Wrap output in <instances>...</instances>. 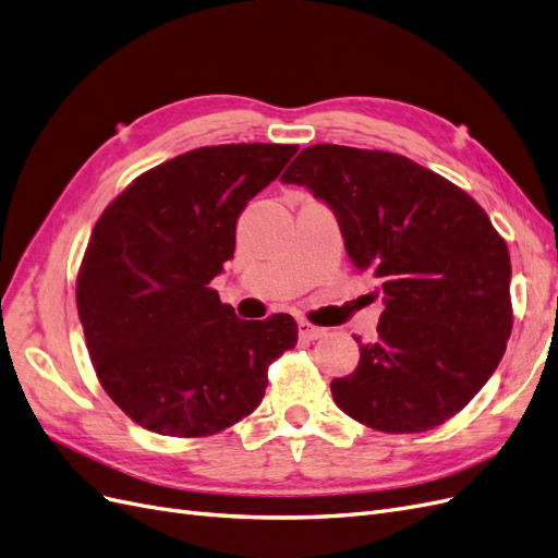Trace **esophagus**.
<instances>
[{
    "instance_id": "esophagus-1",
    "label": "esophagus",
    "mask_w": 558,
    "mask_h": 558,
    "mask_svg": "<svg viewBox=\"0 0 558 558\" xmlns=\"http://www.w3.org/2000/svg\"><path fill=\"white\" fill-rule=\"evenodd\" d=\"M298 330H300V337L302 340H318V337H324L326 330L318 328V326H312L307 324V320H300L298 324Z\"/></svg>"
}]
</instances>
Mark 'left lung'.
<instances>
[{
    "label": "left lung",
    "instance_id": "8db88e82",
    "mask_svg": "<svg viewBox=\"0 0 558 558\" xmlns=\"http://www.w3.org/2000/svg\"><path fill=\"white\" fill-rule=\"evenodd\" d=\"M324 199L353 267L379 281L377 340L337 408L381 433H424L459 414L498 367L512 332L510 253L486 211L414 160L314 144L281 174Z\"/></svg>",
    "mask_w": 558,
    "mask_h": 558
}]
</instances>
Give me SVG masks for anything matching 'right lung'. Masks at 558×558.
Returning a JSON list of instances; mask_svg holds the SVG:
<instances>
[{
  "label": "right lung",
  "instance_id": "right-lung-1",
  "mask_svg": "<svg viewBox=\"0 0 558 558\" xmlns=\"http://www.w3.org/2000/svg\"><path fill=\"white\" fill-rule=\"evenodd\" d=\"M295 144L202 146L134 179L97 218L76 277L93 367L134 424L205 437L258 408L298 342L291 314L242 320L211 289L246 202Z\"/></svg>",
  "mask_w": 558,
  "mask_h": 558
}]
</instances>
